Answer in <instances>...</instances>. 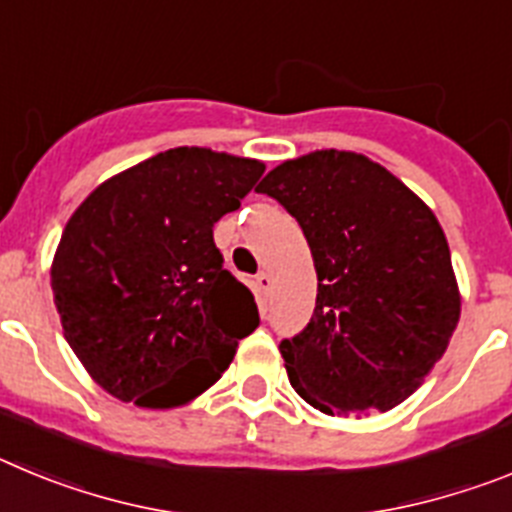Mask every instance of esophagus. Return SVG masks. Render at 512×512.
Listing matches in <instances>:
<instances>
[{"label": "esophagus", "mask_w": 512, "mask_h": 512, "mask_svg": "<svg viewBox=\"0 0 512 512\" xmlns=\"http://www.w3.org/2000/svg\"><path fill=\"white\" fill-rule=\"evenodd\" d=\"M256 287H259L261 295L269 297L271 287H274V279H271L269 271H261V274H256Z\"/></svg>", "instance_id": "obj_1"}]
</instances>
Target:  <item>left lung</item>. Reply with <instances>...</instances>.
<instances>
[{
	"label": "left lung",
	"mask_w": 512,
	"mask_h": 512,
	"mask_svg": "<svg viewBox=\"0 0 512 512\" xmlns=\"http://www.w3.org/2000/svg\"><path fill=\"white\" fill-rule=\"evenodd\" d=\"M256 192L300 223L318 271L310 323L279 343L297 395L325 415L408 400L461 312L431 207L384 166L336 148L284 161Z\"/></svg>",
	"instance_id": "1"
}]
</instances>
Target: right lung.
Here are the masks:
<instances>
[{
    "label": "right lung",
    "instance_id": "add662e5",
    "mask_svg": "<svg viewBox=\"0 0 512 512\" xmlns=\"http://www.w3.org/2000/svg\"><path fill=\"white\" fill-rule=\"evenodd\" d=\"M266 166L182 146L99 184L51 266L63 336L94 382L140 408L212 387L259 325L251 289L223 269L212 228Z\"/></svg>",
    "mask_w": 512,
    "mask_h": 512
}]
</instances>
